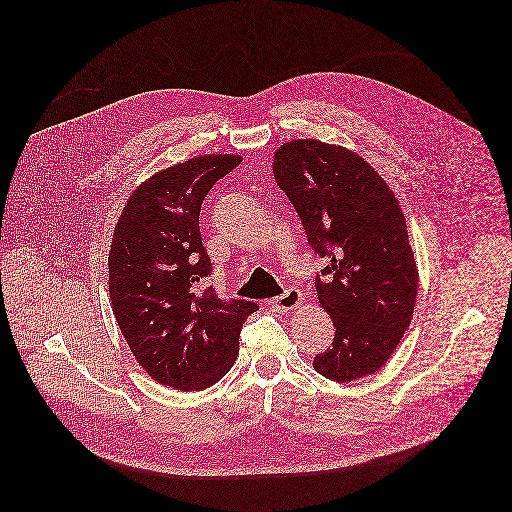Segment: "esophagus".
Here are the masks:
<instances>
[{
	"instance_id": "obj_1",
	"label": "esophagus",
	"mask_w": 512,
	"mask_h": 512,
	"mask_svg": "<svg viewBox=\"0 0 512 512\" xmlns=\"http://www.w3.org/2000/svg\"><path fill=\"white\" fill-rule=\"evenodd\" d=\"M270 305H272L276 311H284V313L295 311V309H299V307L303 305V293L299 292V290H293V288L292 290H286L282 295L274 297V299L270 301Z\"/></svg>"
}]
</instances>
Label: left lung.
Listing matches in <instances>:
<instances>
[{
    "label": "left lung",
    "mask_w": 512,
    "mask_h": 512,
    "mask_svg": "<svg viewBox=\"0 0 512 512\" xmlns=\"http://www.w3.org/2000/svg\"><path fill=\"white\" fill-rule=\"evenodd\" d=\"M272 171L313 250L329 260L317 299L335 325L313 368L337 382L378 372L410 327L420 286L406 219L388 183L357 151L292 140Z\"/></svg>",
    "instance_id": "8db88e82"
}]
</instances>
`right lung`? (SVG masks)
Masks as SVG:
<instances>
[{"mask_svg": "<svg viewBox=\"0 0 512 512\" xmlns=\"http://www.w3.org/2000/svg\"><path fill=\"white\" fill-rule=\"evenodd\" d=\"M240 161L211 153L153 173L114 228L108 292L116 323L140 366L169 388L195 392L220 380L238 357L242 323L258 311L252 301L199 292L213 270L199 232L201 205Z\"/></svg>", "mask_w": 512, "mask_h": 512, "instance_id": "add662e5", "label": "right lung"}]
</instances>
